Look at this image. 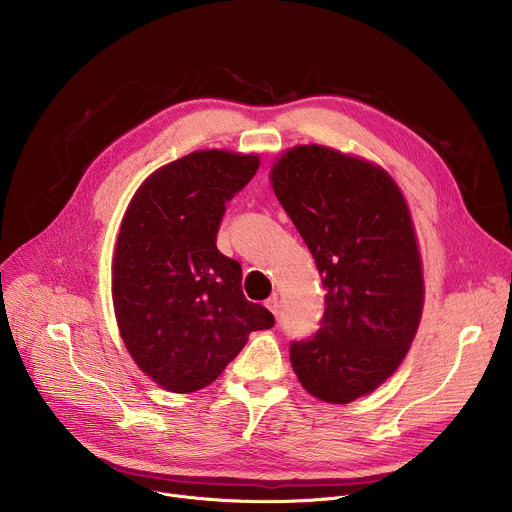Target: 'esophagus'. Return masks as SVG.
I'll list each match as a JSON object with an SVG mask.
<instances>
[{
	"mask_svg": "<svg viewBox=\"0 0 512 512\" xmlns=\"http://www.w3.org/2000/svg\"><path fill=\"white\" fill-rule=\"evenodd\" d=\"M265 308H267L273 316H277V312H279V300H277V296H271L269 300H265Z\"/></svg>",
	"mask_w": 512,
	"mask_h": 512,
	"instance_id": "1",
	"label": "esophagus"
}]
</instances>
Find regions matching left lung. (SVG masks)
<instances>
[{
	"instance_id": "obj_1",
	"label": "left lung",
	"mask_w": 512,
	"mask_h": 512,
	"mask_svg": "<svg viewBox=\"0 0 512 512\" xmlns=\"http://www.w3.org/2000/svg\"><path fill=\"white\" fill-rule=\"evenodd\" d=\"M271 184L326 289L316 334L289 344L291 367L310 395L350 403L395 373L417 332L423 277L407 204L379 166L322 145L289 150Z\"/></svg>"
}]
</instances>
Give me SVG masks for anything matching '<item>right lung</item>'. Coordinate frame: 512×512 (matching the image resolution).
I'll use <instances>...</instances> for the list:
<instances>
[{
	"mask_svg": "<svg viewBox=\"0 0 512 512\" xmlns=\"http://www.w3.org/2000/svg\"><path fill=\"white\" fill-rule=\"evenodd\" d=\"M259 168L257 156L194 152L141 184L117 237L113 304L137 367L172 393L210 385L249 332L275 324L243 296L239 261L216 249L227 202Z\"/></svg>",
	"mask_w": 512,
	"mask_h": 512,
	"instance_id": "add662e5",
	"label": "right lung"
}]
</instances>
